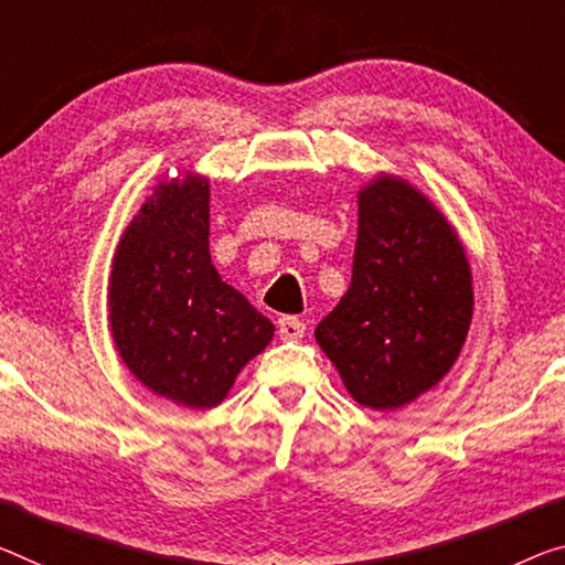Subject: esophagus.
Here are the masks:
<instances>
[{
	"label": "esophagus",
	"mask_w": 565,
	"mask_h": 565,
	"mask_svg": "<svg viewBox=\"0 0 565 565\" xmlns=\"http://www.w3.org/2000/svg\"><path fill=\"white\" fill-rule=\"evenodd\" d=\"M277 333H280L285 341H300V338L306 335V323L295 316H282L277 320Z\"/></svg>",
	"instance_id": "obj_1"
}]
</instances>
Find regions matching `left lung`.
<instances>
[{"label":"left lung","mask_w":565,"mask_h":565,"mask_svg":"<svg viewBox=\"0 0 565 565\" xmlns=\"http://www.w3.org/2000/svg\"><path fill=\"white\" fill-rule=\"evenodd\" d=\"M472 306L470 259L445 212L396 173L366 181L349 292L316 328L345 392L373 412L416 402L455 366Z\"/></svg>","instance_id":"obj_1"}]
</instances>
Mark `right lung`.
<instances>
[{
  "label": "right lung",
  "instance_id": "right-lung-1",
  "mask_svg": "<svg viewBox=\"0 0 565 565\" xmlns=\"http://www.w3.org/2000/svg\"><path fill=\"white\" fill-rule=\"evenodd\" d=\"M108 326L136 381L186 409L220 406L273 341L275 326L212 265L204 173L161 179L120 234Z\"/></svg>",
  "mask_w": 565,
  "mask_h": 565
}]
</instances>
